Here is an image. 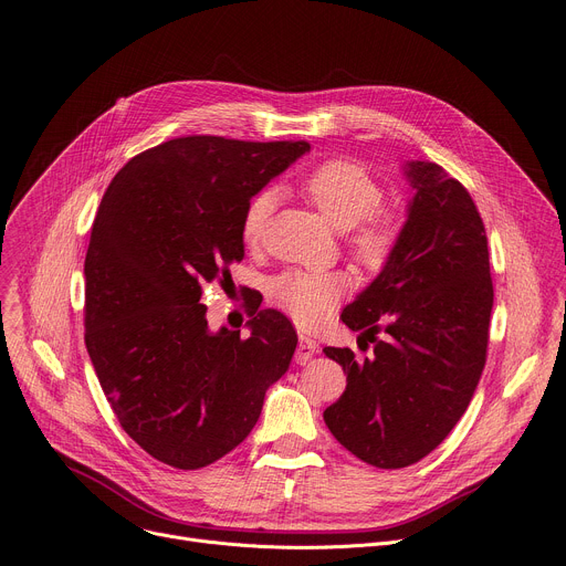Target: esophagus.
<instances>
[{
	"mask_svg": "<svg viewBox=\"0 0 566 566\" xmlns=\"http://www.w3.org/2000/svg\"><path fill=\"white\" fill-rule=\"evenodd\" d=\"M317 342L311 337V335H306V333H301L298 335V344H296V354H294V360L298 363V365H306L315 354H317Z\"/></svg>",
	"mask_w": 566,
	"mask_h": 566,
	"instance_id": "esophagus-1",
	"label": "esophagus"
}]
</instances>
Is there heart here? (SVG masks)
Segmentation results:
<instances>
[{
    "label": "heart",
    "instance_id": "heart-1",
    "mask_svg": "<svg viewBox=\"0 0 566 566\" xmlns=\"http://www.w3.org/2000/svg\"><path fill=\"white\" fill-rule=\"evenodd\" d=\"M301 190L333 227L344 231L346 249L360 268L378 272L387 265L401 229L397 217L380 208L382 186L365 165L349 158L324 160L303 177ZM274 206L276 192L272 188L249 197L240 217V235L247 247L265 240ZM349 287L344 272L292 268L272 279L270 296L296 324L313 326L337 306Z\"/></svg>",
    "mask_w": 566,
    "mask_h": 566
}]
</instances>
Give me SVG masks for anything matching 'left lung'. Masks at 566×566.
<instances>
[{
	"mask_svg": "<svg viewBox=\"0 0 566 566\" xmlns=\"http://www.w3.org/2000/svg\"><path fill=\"white\" fill-rule=\"evenodd\" d=\"M415 197L397 249L342 313L367 358L326 346L346 389L324 410L335 440L378 469H403L464 415L488 360L494 285L483 217L434 163H408Z\"/></svg>",
	"mask_w": 566,
	"mask_h": 566,
	"instance_id": "1",
	"label": "left lung"
}]
</instances>
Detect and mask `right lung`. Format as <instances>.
Here are the masks:
<instances>
[{
  "mask_svg": "<svg viewBox=\"0 0 566 566\" xmlns=\"http://www.w3.org/2000/svg\"><path fill=\"white\" fill-rule=\"evenodd\" d=\"M311 145L174 138L111 181L85 253V349L104 395L140 449L174 469L233 451L296 349L292 322L244 301L251 335L210 333L206 283L244 258V203Z\"/></svg>",
  "mask_w": 566,
  "mask_h": 566,
  "instance_id": "right-lung-1",
  "label": "right lung"
}]
</instances>
